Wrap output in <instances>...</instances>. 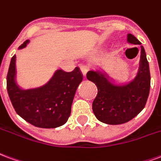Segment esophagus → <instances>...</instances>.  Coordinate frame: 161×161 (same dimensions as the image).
Returning <instances> with one entry per match:
<instances>
[{
    "instance_id": "34e87169",
    "label": "esophagus",
    "mask_w": 161,
    "mask_h": 161,
    "mask_svg": "<svg viewBox=\"0 0 161 161\" xmlns=\"http://www.w3.org/2000/svg\"><path fill=\"white\" fill-rule=\"evenodd\" d=\"M80 70H81V72H82V74H83V75L86 76V73L88 72L89 66H87V65H81V66H80Z\"/></svg>"
}]
</instances>
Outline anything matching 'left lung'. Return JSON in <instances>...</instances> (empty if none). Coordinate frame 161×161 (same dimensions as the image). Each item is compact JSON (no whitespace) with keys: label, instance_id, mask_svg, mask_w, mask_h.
<instances>
[{"label":"left lung","instance_id":"1","mask_svg":"<svg viewBox=\"0 0 161 161\" xmlns=\"http://www.w3.org/2000/svg\"><path fill=\"white\" fill-rule=\"evenodd\" d=\"M128 43L141 44L132 34L127 35ZM86 78L98 87L92 102V111L98 120L107 124H122L133 119L145 107L150 90V71L146 52L141 46V60L136 76L123 85L111 82L105 72L88 71Z\"/></svg>","mask_w":161,"mask_h":161}]
</instances>
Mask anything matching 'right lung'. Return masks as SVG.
<instances>
[{
  "mask_svg": "<svg viewBox=\"0 0 161 161\" xmlns=\"http://www.w3.org/2000/svg\"><path fill=\"white\" fill-rule=\"evenodd\" d=\"M30 41L19 47L21 50ZM83 75L78 67L72 72L57 69L51 79L39 87L22 89L16 82V56L12 57L7 89L12 105L19 116L38 128L53 129L62 126L71 113L73 99Z\"/></svg>",
  "mask_w": 161,
  "mask_h": 161,
  "instance_id": "add662e5",
  "label": "right lung"
}]
</instances>
